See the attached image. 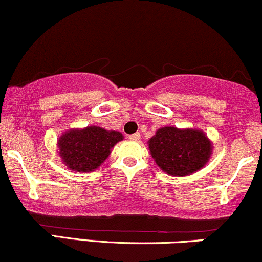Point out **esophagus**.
Returning a JSON list of instances; mask_svg holds the SVG:
<instances>
[{
  "label": "esophagus",
  "mask_w": 262,
  "mask_h": 262,
  "mask_svg": "<svg viewBox=\"0 0 262 262\" xmlns=\"http://www.w3.org/2000/svg\"><path fill=\"white\" fill-rule=\"evenodd\" d=\"M129 139L130 140H133V141H138L140 139V134L139 133H134V134H132V135H129Z\"/></svg>",
  "instance_id": "esophagus-1"
}]
</instances>
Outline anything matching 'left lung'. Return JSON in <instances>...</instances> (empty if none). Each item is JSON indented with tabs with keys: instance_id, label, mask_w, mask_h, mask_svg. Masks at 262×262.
<instances>
[{
	"instance_id": "obj_1",
	"label": "left lung",
	"mask_w": 262,
	"mask_h": 262,
	"mask_svg": "<svg viewBox=\"0 0 262 262\" xmlns=\"http://www.w3.org/2000/svg\"><path fill=\"white\" fill-rule=\"evenodd\" d=\"M152 159L171 176H187L206 166L213 144L201 129L162 127L148 140Z\"/></svg>"
}]
</instances>
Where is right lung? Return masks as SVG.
<instances>
[{
  "label": "right lung",
  "mask_w": 262,
  "mask_h": 262,
  "mask_svg": "<svg viewBox=\"0 0 262 262\" xmlns=\"http://www.w3.org/2000/svg\"><path fill=\"white\" fill-rule=\"evenodd\" d=\"M123 138L121 132L89 125L64 132L56 146L60 159L69 170L91 172L103 164L114 145Z\"/></svg>",
  "instance_id": "obj_1"
}]
</instances>
